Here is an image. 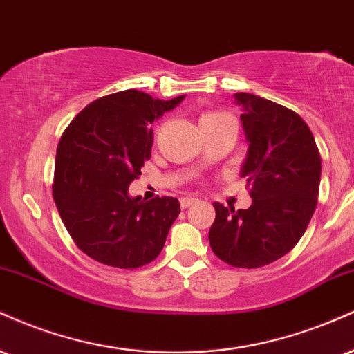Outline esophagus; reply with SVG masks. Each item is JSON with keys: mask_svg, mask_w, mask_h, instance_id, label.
Masks as SVG:
<instances>
[{"mask_svg": "<svg viewBox=\"0 0 354 354\" xmlns=\"http://www.w3.org/2000/svg\"><path fill=\"white\" fill-rule=\"evenodd\" d=\"M196 203H198V199L196 198H181V201H180L181 209H188L189 206H193V204H196Z\"/></svg>", "mask_w": 354, "mask_h": 354, "instance_id": "1", "label": "esophagus"}]
</instances>
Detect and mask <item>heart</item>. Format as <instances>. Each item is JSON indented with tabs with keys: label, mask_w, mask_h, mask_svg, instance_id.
Here are the masks:
<instances>
[{
	"label": "heart",
	"mask_w": 354,
	"mask_h": 354,
	"mask_svg": "<svg viewBox=\"0 0 354 354\" xmlns=\"http://www.w3.org/2000/svg\"><path fill=\"white\" fill-rule=\"evenodd\" d=\"M219 115H224V113H207V115H204L203 118H211V117H219Z\"/></svg>",
	"instance_id": "b5f03b06"
}]
</instances>
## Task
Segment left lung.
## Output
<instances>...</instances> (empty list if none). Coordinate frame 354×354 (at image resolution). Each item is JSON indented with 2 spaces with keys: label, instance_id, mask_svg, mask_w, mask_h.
I'll return each instance as SVG.
<instances>
[{
  "label": "left lung",
  "instance_id": "8db88e82",
  "mask_svg": "<svg viewBox=\"0 0 354 354\" xmlns=\"http://www.w3.org/2000/svg\"><path fill=\"white\" fill-rule=\"evenodd\" d=\"M247 153L241 176L252 204L236 211L214 203L209 244L232 267L257 269L283 257L304 236L317 207L322 160L299 113L254 93L237 92Z\"/></svg>",
  "mask_w": 354,
  "mask_h": 354
}]
</instances>
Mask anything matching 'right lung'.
<instances>
[{"label":"right lung","mask_w":354,"mask_h":354,"mask_svg":"<svg viewBox=\"0 0 354 354\" xmlns=\"http://www.w3.org/2000/svg\"><path fill=\"white\" fill-rule=\"evenodd\" d=\"M183 99H153L133 88L112 93L88 104L62 133L54 201L71 237L93 261L136 269L163 249L180 201H145L130 196L129 186L151 156V123Z\"/></svg>","instance_id":"add662e5"}]
</instances>
